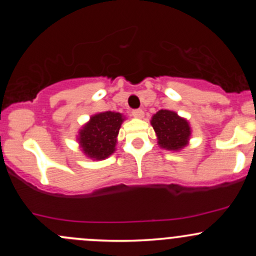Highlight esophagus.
Masks as SVG:
<instances>
[{"label": "esophagus", "mask_w": 256, "mask_h": 256, "mask_svg": "<svg viewBox=\"0 0 256 256\" xmlns=\"http://www.w3.org/2000/svg\"><path fill=\"white\" fill-rule=\"evenodd\" d=\"M132 115L135 116V118H144V112L141 109H136V110H134V112H132Z\"/></svg>", "instance_id": "34e87169"}]
</instances>
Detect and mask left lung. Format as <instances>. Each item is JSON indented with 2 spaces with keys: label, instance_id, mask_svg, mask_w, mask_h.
Returning a JSON list of instances; mask_svg holds the SVG:
<instances>
[{
  "label": "left lung",
  "instance_id": "8db88e82",
  "mask_svg": "<svg viewBox=\"0 0 256 256\" xmlns=\"http://www.w3.org/2000/svg\"><path fill=\"white\" fill-rule=\"evenodd\" d=\"M151 125L162 148L177 152L190 144L192 135L190 122L176 112L160 110L151 118Z\"/></svg>",
  "mask_w": 256,
  "mask_h": 256
}]
</instances>
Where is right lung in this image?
I'll return each mask as SVG.
<instances>
[{
  "instance_id": "1",
  "label": "right lung",
  "mask_w": 256,
  "mask_h": 256,
  "mask_svg": "<svg viewBox=\"0 0 256 256\" xmlns=\"http://www.w3.org/2000/svg\"><path fill=\"white\" fill-rule=\"evenodd\" d=\"M125 116L120 112H105L90 116L80 128L76 140L82 154L92 160H105L115 152L118 135Z\"/></svg>"
}]
</instances>
